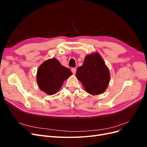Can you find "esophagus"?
<instances>
[{"label":"esophagus","mask_w":147,"mask_h":147,"mask_svg":"<svg viewBox=\"0 0 147 147\" xmlns=\"http://www.w3.org/2000/svg\"><path fill=\"white\" fill-rule=\"evenodd\" d=\"M71 70H72V72L73 73L74 75H75V74H76V69H75V68H72Z\"/></svg>","instance_id":"obj_1"}]
</instances>
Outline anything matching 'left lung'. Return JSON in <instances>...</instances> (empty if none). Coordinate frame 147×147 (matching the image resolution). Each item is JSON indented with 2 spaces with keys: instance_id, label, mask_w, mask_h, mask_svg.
Segmentation results:
<instances>
[{
  "instance_id": "left-lung-1",
  "label": "left lung",
  "mask_w": 147,
  "mask_h": 147,
  "mask_svg": "<svg viewBox=\"0 0 147 147\" xmlns=\"http://www.w3.org/2000/svg\"><path fill=\"white\" fill-rule=\"evenodd\" d=\"M76 77L88 93L99 95L107 88L110 74L100 55L94 52L86 56L83 65L77 69Z\"/></svg>"
}]
</instances>
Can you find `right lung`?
<instances>
[{
  "mask_svg": "<svg viewBox=\"0 0 147 147\" xmlns=\"http://www.w3.org/2000/svg\"><path fill=\"white\" fill-rule=\"evenodd\" d=\"M72 75L70 69L62 65L58 60L48 59L38 67L37 83L41 91L48 95H53L59 91L64 82Z\"/></svg>",
  "mask_w": 147,
  "mask_h": 147,
  "instance_id": "add662e5",
  "label": "right lung"
}]
</instances>
